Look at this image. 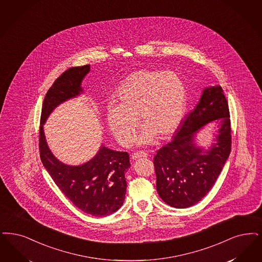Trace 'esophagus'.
Returning a JSON list of instances; mask_svg holds the SVG:
<instances>
[{
    "label": "esophagus",
    "mask_w": 262,
    "mask_h": 262,
    "mask_svg": "<svg viewBox=\"0 0 262 262\" xmlns=\"http://www.w3.org/2000/svg\"><path fill=\"white\" fill-rule=\"evenodd\" d=\"M147 156H148L147 153L142 152V151H139V152L134 153V154L132 155V159H133V160H136V159H138V158H146Z\"/></svg>",
    "instance_id": "esophagus-1"
}]
</instances>
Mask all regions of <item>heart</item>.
<instances>
[{
  "label": "heart",
  "mask_w": 262,
  "mask_h": 262,
  "mask_svg": "<svg viewBox=\"0 0 262 262\" xmlns=\"http://www.w3.org/2000/svg\"><path fill=\"white\" fill-rule=\"evenodd\" d=\"M118 104L106 109L110 132L123 145H128L136 136L138 119L143 132L138 142L149 144L156 136H171L184 114L185 85L171 71L140 70L132 74L117 91Z\"/></svg>",
  "instance_id": "1"
}]
</instances>
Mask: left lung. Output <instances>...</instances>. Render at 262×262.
<instances>
[{
  "label": "left lung",
  "instance_id": "left-lung-1",
  "mask_svg": "<svg viewBox=\"0 0 262 262\" xmlns=\"http://www.w3.org/2000/svg\"><path fill=\"white\" fill-rule=\"evenodd\" d=\"M216 120V143L208 151L197 147L194 135L203 126ZM229 107L222 88H206L195 109L185 117L177 135L157 151L154 167L158 194L166 204L185 209L197 204L220 176L231 151Z\"/></svg>",
  "mask_w": 262,
  "mask_h": 262
}]
</instances>
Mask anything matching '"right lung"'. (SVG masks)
Wrapping results in <instances>:
<instances>
[{
  "label": "right lung",
  "mask_w": 262,
  "mask_h": 262,
  "mask_svg": "<svg viewBox=\"0 0 262 262\" xmlns=\"http://www.w3.org/2000/svg\"><path fill=\"white\" fill-rule=\"evenodd\" d=\"M90 69V65L69 68L48 91L42 103L39 148L43 167L65 197L82 211L100 217L117 211L125 201V173L130 167L128 154L102 145L89 162L81 166H68L53 156L42 128L56 106L83 93L81 83Z\"/></svg>",
  "instance_id": "1"
}]
</instances>
